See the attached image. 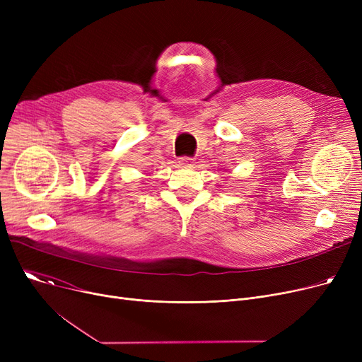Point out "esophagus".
<instances>
[{
    "label": "esophagus",
    "mask_w": 362,
    "mask_h": 362,
    "mask_svg": "<svg viewBox=\"0 0 362 362\" xmlns=\"http://www.w3.org/2000/svg\"><path fill=\"white\" fill-rule=\"evenodd\" d=\"M179 163H180L182 165H191L194 161H192V158H191V157H182Z\"/></svg>",
    "instance_id": "34e87169"
}]
</instances>
